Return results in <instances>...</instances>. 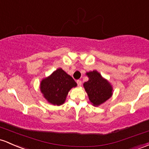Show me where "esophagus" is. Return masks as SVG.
Masks as SVG:
<instances>
[{
	"instance_id": "1",
	"label": "esophagus",
	"mask_w": 149,
	"mask_h": 149,
	"mask_svg": "<svg viewBox=\"0 0 149 149\" xmlns=\"http://www.w3.org/2000/svg\"><path fill=\"white\" fill-rule=\"evenodd\" d=\"M76 83H77L78 86H81V85H82V82H81V81H80V80H78V81H76Z\"/></svg>"
}]
</instances>
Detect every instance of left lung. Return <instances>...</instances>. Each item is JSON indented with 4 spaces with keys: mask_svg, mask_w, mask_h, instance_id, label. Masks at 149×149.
Returning <instances> with one entry per match:
<instances>
[{
    "mask_svg": "<svg viewBox=\"0 0 149 149\" xmlns=\"http://www.w3.org/2000/svg\"><path fill=\"white\" fill-rule=\"evenodd\" d=\"M88 81L83 83L88 98L93 106L100 105L110 98L113 94L112 85L96 70L86 73Z\"/></svg>",
    "mask_w": 149,
    "mask_h": 149,
    "instance_id": "left-lung-1",
    "label": "left lung"
}]
</instances>
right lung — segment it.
<instances>
[{"instance_id":"obj_1","label":"right lung","mask_w":149,"mask_h":149,"mask_svg":"<svg viewBox=\"0 0 149 149\" xmlns=\"http://www.w3.org/2000/svg\"><path fill=\"white\" fill-rule=\"evenodd\" d=\"M76 86L73 78L59 68L42 80L40 88L49 103L59 106L65 102L70 90Z\"/></svg>"}]
</instances>
